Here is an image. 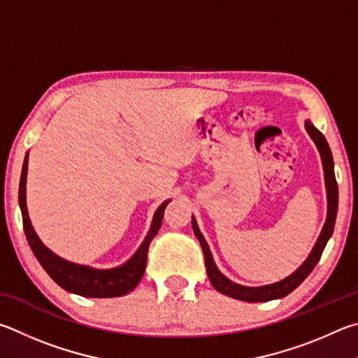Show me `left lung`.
<instances>
[{
    "instance_id": "obj_1",
    "label": "left lung",
    "mask_w": 358,
    "mask_h": 358,
    "mask_svg": "<svg viewBox=\"0 0 358 358\" xmlns=\"http://www.w3.org/2000/svg\"><path fill=\"white\" fill-rule=\"evenodd\" d=\"M305 127H306V130H308V134L313 138V141L316 143L319 152H321V157H322L325 185H327L329 212H327V220H325V224L322 228V233H321V236H319V239L316 242L315 248H313L311 255L308 256V259H306L303 264L291 275V277L285 278L283 281H280V283L262 286V287H247V286H241V285L233 283V281H229L227 277H223V275L218 272V268L214 264V259H212V255L209 252L208 243H206L204 237L201 236V233H199L195 218H193V222H192L193 231H195L196 239L199 241V243H201L208 277L210 280L212 286H214L218 292L224 294V296L233 297L237 300H243V302H268V300L287 296V294L296 289V287L302 283L306 277H308L313 268L316 267L317 261L321 259L325 245H327L330 236L334 234L336 212H338V184H336L335 171H334V157H331V150L329 148V143H327V140H325L321 131H319L310 121H306Z\"/></svg>"
}]
</instances>
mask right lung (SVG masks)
<instances>
[{
  "instance_id": "obj_1",
  "label": "right lung",
  "mask_w": 358,
  "mask_h": 358,
  "mask_svg": "<svg viewBox=\"0 0 358 358\" xmlns=\"http://www.w3.org/2000/svg\"><path fill=\"white\" fill-rule=\"evenodd\" d=\"M27 171L28 154L24 157L23 162L20 189H18V203H20L22 209L23 229L37 261L41 262V266L45 268V272L52 277L55 283H58L62 289L78 294V296L83 297H119L134 291L135 286L140 283V280L143 278L144 271H146L148 250L155 234L159 233L163 214H165V208L169 201H165L159 209H157L149 234L141 243V247L138 248V252L134 255V258L125 262L124 266L111 268V271H96V268L77 266L69 261L61 259L59 256L50 252V250L39 241V237L34 233L28 218L27 195H24V192H27Z\"/></svg>"
}]
</instances>
